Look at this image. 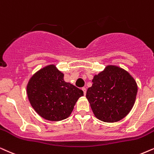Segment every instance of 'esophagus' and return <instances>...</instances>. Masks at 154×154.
<instances>
[{
	"mask_svg": "<svg viewBox=\"0 0 154 154\" xmlns=\"http://www.w3.org/2000/svg\"><path fill=\"white\" fill-rule=\"evenodd\" d=\"M82 91H84V94H85V95H86V93H87V89H86L85 87H83L82 88Z\"/></svg>",
	"mask_w": 154,
	"mask_h": 154,
	"instance_id": "1",
	"label": "esophagus"
}]
</instances>
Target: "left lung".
Returning <instances> with one entry per match:
<instances>
[{"mask_svg": "<svg viewBox=\"0 0 154 154\" xmlns=\"http://www.w3.org/2000/svg\"><path fill=\"white\" fill-rule=\"evenodd\" d=\"M86 97L94 116L106 122L124 118L134 106L137 94L136 81L124 69L108 65L94 75Z\"/></svg>", "mask_w": 154, "mask_h": 154, "instance_id": "left-lung-1", "label": "left lung"}]
</instances>
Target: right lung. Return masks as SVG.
<instances>
[{
  "mask_svg": "<svg viewBox=\"0 0 154 154\" xmlns=\"http://www.w3.org/2000/svg\"><path fill=\"white\" fill-rule=\"evenodd\" d=\"M64 74L55 65L41 69L31 77L26 86L29 101L34 110L50 121L66 119L76 102L84 96L82 90L64 81Z\"/></svg>",
  "mask_w": 154,
  "mask_h": 154,
  "instance_id": "obj_1",
  "label": "right lung"
}]
</instances>
